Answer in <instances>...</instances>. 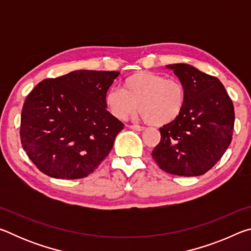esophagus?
<instances>
[{"label": "esophagus", "mask_w": 251, "mask_h": 251, "mask_svg": "<svg viewBox=\"0 0 251 251\" xmlns=\"http://www.w3.org/2000/svg\"><path fill=\"white\" fill-rule=\"evenodd\" d=\"M127 127H129V128L134 129V130H137V131H142V130L145 129V127L139 126V125H128Z\"/></svg>", "instance_id": "obj_1"}]
</instances>
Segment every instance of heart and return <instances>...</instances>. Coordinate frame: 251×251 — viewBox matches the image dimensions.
Instances as JSON below:
<instances>
[{"mask_svg":"<svg viewBox=\"0 0 251 251\" xmlns=\"http://www.w3.org/2000/svg\"><path fill=\"white\" fill-rule=\"evenodd\" d=\"M187 100L185 85L177 78L151 72H137L124 79L121 88L105 96L106 107L114 117L127 120L142 113L148 124L166 126L175 123L184 112Z\"/></svg>","mask_w":251,"mask_h":251,"instance_id":"obj_1","label":"heart"}]
</instances>
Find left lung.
<instances>
[{
	"label": "left lung",
	"mask_w": 251,
	"mask_h": 251,
	"mask_svg": "<svg viewBox=\"0 0 251 251\" xmlns=\"http://www.w3.org/2000/svg\"><path fill=\"white\" fill-rule=\"evenodd\" d=\"M185 85L184 112L163 126L151 152L160 169L178 176H201L222 158L232 139L235 110L222 82L188 64H171Z\"/></svg>",
	"instance_id": "1"
}]
</instances>
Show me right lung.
<instances>
[{"instance_id":"1","label":"right lung","mask_w":251,"mask_h":251,"mask_svg":"<svg viewBox=\"0 0 251 251\" xmlns=\"http://www.w3.org/2000/svg\"><path fill=\"white\" fill-rule=\"evenodd\" d=\"M120 72L74 71L36 85L24 101L21 143L53 178L90 175L112 151L124 124L106 110L105 96Z\"/></svg>"}]
</instances>
